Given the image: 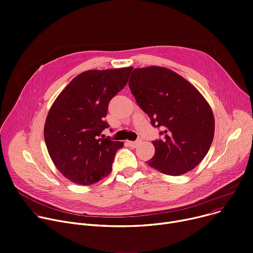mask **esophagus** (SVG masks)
<instances>
[{
	"instance_id": "34e87169",
	"label": "esophagus",
	"mask_w": 253,
	"mask_h": 253,
	"mask_svg": "<svg viewBox=\"0 0 253 253\" xmlns=\"http://www.w3.org/2000/svg\"><path fill=\"white\" fill-rule=\"evenodd\" d=\"M141 142H142V140H141V139H138V140H136V141H127L126 143H127V145L130 146V147H137V146L141 144Z\"/></svg>"
}]
</instances>
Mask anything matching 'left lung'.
Instances as JSON below:
<instances>
[{
	"mask_svg": "<svg viewBox=\"0 0 253 253\" xmlns=\"http://www.w3.org/2000/svg\"><path fill=\"white\" fill-rule=\"evenodd\" d=\"M129 87L151 125L162 128L152 141L155 153L146 164L169 175L195 169L208 153L215 123L211 107L187 80L169 68L133 70Z\"/></svg>",
	"mask_w": 253,
	"mask_h": 253,
	"instance_id": "left-lung-1",
	"label": "left lung"
}]
</instances>
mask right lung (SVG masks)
Listing matches in <instances>:
<instances>
[{
    "label": "right lung",
    "mask_w": 253,
    "mask_h": 253,
    "mask_svg": "<svg viewBox=\"0 0 253 253\" xmlns=\"http://www.w3.org/2000/svg\"><path fill=\"white\" fill-rule=\"evenodd\" d=\"M132 67L87 71L75 78L51 106L44 139L57 169L82 186L95 183L112 170L121 141L102 132L110 101L126 85Z\"/></svg>",
    "instance_id": "1"
}]
</instances>
